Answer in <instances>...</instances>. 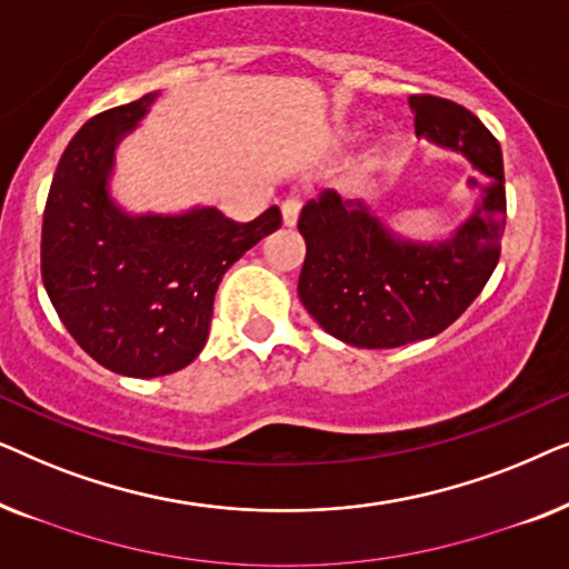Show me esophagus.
<instances>
[{
    "label": "esophagus",
    "instance_id": "34e87169",
    "mask_svg": "<svg viewBox=\"0 0 569 569\" xmlns=\"http://www.w3.org/2000/svg\"><path fill=\"white\" fill-rule=\"evenodd\" d=\"M300 207H302V199L300 197H287L282 201V222L287 224V228H292V224L298 222Z\"/></svg>",
    "mask_w": 569,
    "mask_h": 569
}]
</instances>
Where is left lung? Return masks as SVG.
Returning a JSON list of instances; mask_svg holds the SVG:
<instances>
[{"instance_id": "8db88e82", "label": "left lung", "mask_w": 569, "mask_h": 569, "mask_svg": "<svg viewBox=\"0 0 569 569\" xmlns=\"http://www.w3.org/2000/svg\"><path fill=\"white\" fill-rule=\"evenodd\" d=\"M419 137L466 154L489 183L446 243L399 240L362 201L333 189L302 207L306 238L298 295L323 331L352 347L391 349L446 331L477 300L500 261L505 170L500 142L471 111L438 96H411ZM471 186H479L471 178Z\"/></svg>"}]
</instances>
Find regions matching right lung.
Instances as JSON below:
<instances>
[{
  "mask_svg": "<svg viewBox=\"0 0 569 569\" xmlns=\"http://www.w3.org/2000/svg\"><path fill=\"white\" fill-rule=\"evenodd\" d=\"M154 92L108 108L61 154L43 209L41 277L61 323L103 368L158 378L207 345L224 271L282 224L279 207L251 222L217 209L181 217H129L108 199L119 139L147 113Z\"/></svg>",
  "mask_w": 569,
  "mask_h": 569,
  "instance_id": "obj_1",
  "label": "right lung"
}]
</instances>
